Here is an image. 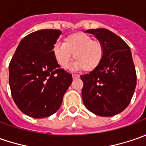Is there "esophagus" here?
Segmentation results:
<instances>
[{
  "label": "esophagus",
  "instance_id": "esophagus-1",
  "mask_svg": "<svg viewBox=\"0 0 146 146\" xmlns=\"http://www.w3.org/2000/svg\"><path fill=\"white\" fill-rule=\"evenodd\" d=\"M72 78H73V79H78V78H80V76H79V75H75V74H74V75H72Z\"/></svg>",
  "mask_w": 146,
  "mask_h": 146
}]
</instances>
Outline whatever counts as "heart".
Returning <instances> with one entry per match:
<instances>
[{
  "instance_id": "1",
  "label": "heart",
  "mask_w": 146,
  "mask_h": 146,
  "mask_svg": "<svg viewBox=\"0 0 146 146\" xmlns=\"http://www.w3.org/2000/svg\"><path fill=\"white\" fill-rule=\"evenodd\" d=\"M73 67L76 70L90 72L96 70L104 58L102 43L85 33H75L66 36L63 44H56L53 48V55L60 67L67 68L72 58Z\"/></svg>"
}]
</instances>
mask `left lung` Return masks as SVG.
<instances>
[{"label": "left lung", "instance_id": "obj_1", "mask_svg": "<svg viewBox=\"0 0 146 146\" xmlns=\"http://www.w3.org/2000/svg\"><path fill=\"white\" fill-rule=\"evenodd\" d=\"M94 35L104 47V58L96 70L80 76L82 98L89 111L113 116L126 109L137 85V73L129 46L105 28L85 31Z\"/></svg>", "mask_w": 146, "mask_h": 146}]
</instances>
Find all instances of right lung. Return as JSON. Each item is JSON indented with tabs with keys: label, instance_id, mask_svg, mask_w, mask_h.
I'll use <instances>...</instances> for the list:
<instances>
[{
	"label": "right lung",
	"instance_id": "obj_1",
	"mask_svg": "<svg viewBox=\"0 0 146 146\" xmlns=\"http://www.w3.org/2000/svg\"><path fill=\"white\" fill-rule=\"evenodd\" d=\"M62 32L44 29L32 32L21 41L9 65L11 95L25 115L40 119L60 108L72 76L59 67L53 48Z\"/></svg>",
	"mask_w": 146,
	"mask_h": 146
}]
</instances>
